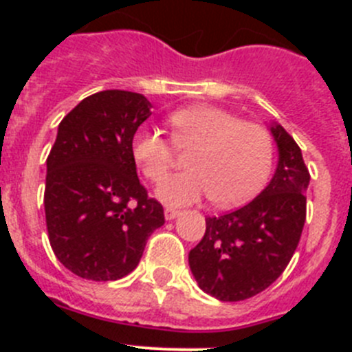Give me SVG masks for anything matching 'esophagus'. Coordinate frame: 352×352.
Listing matches in <instances>:
<instances>
[{
  "label": "esophagus",
  "instance_id": "esophagus-1",
  "mask_svg": "<svg viewBox=\"0 0 352 352\" xmlns=\"http://www.w3.org/2000/svg\"><path fill=\"white\" fill-rule=\"evenodd\" d=\"M164 214H166V220H174V219H178L179 214H182V211L174 210V208H166Z\"/></svg>",
  "mask_w": 352,
  "mask_h": 352
}]
</instances>
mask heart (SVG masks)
I'll return each instance as SVG.
<instances>
[{
    "label": "heart",
    "mask_w": 352,
    "mask_h": 352,
    "mask_svg": "<svg viewBox=\"0 0 352 352\" xmlns=\"http://www.w3.org/2000/svg\"><path fill=\"white\" fill-rule=\"evenodd\" d=\"M174 141L195 146L185 173L162 183L157 195L167 206H188L213 197L232 208L256 197L273 167V141L264 126L241 121L231 111L199 104L170 114ZM132 155L153 183L166 179L173 167L174 146L155 129H139L132 138Z\"/></svg>",
    "instance_id": "heart-1"
}]
</instances>
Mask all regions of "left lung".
<instances>
[{
    "label": "left lung",
    "mask_w": 352,
    "mask_h": 352,
    "mask_svg": "<svg viewBox=\"0 0 352 352\" xmlns=\"http://www.w3.org/2000/svg\"><path fill=\"white\" fill-rule=\"evenodd\" d=\"M278 166L254 201L208 217L203 239L188 254L199 287L220 301H241L270 287L287 268L307 219L310 173L300 146L282 125H272Z\"/></svg>",
    "instance_id": "obj_1"
}]
</instances>
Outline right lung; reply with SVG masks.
Listing matches in <instances>:
<instances>
[{
  "mask_svg": "<svg viewBox=\"0 0 352 352\" xmlns=\"http://www.w3.org/2000/svg\"><path fill=\"white\" fill-rule=\"evenodd\" d=\"M141 93L105 89L72 109L47 157L45 222L52 252L86 280H118L138 268L164 208L148 197L132 138L151 116Z\"/></svg>",
  "mask_w": 352,
  "mask_h": 352,
  "instance_id": "1",
  "label": "right lung"
}]
</instances>
